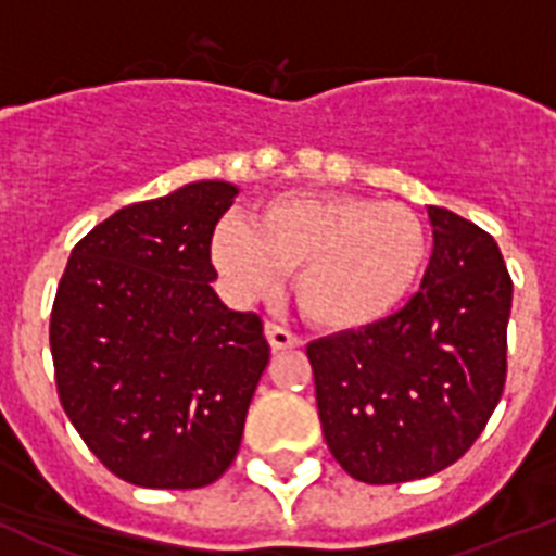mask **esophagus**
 Here are the masks:
<instances>
[{"label": "esophagus", "instance_id": "esophagus-1", "mask_svg": "<svg viewBox=\"0 0 556 556\" xmlns=\"http://www.w3.org/2000/svg\"><path fill=\"white\" fill-rule=\"evenodd\" d=\"M266 338L271 343L274 352H285V349H299L302 346V338H296L293 332H288L279 324H266Z\"/></svg>", "mask_w": 556, "mask_h": 556}]
</instances>
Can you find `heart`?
<instances>
[{
	"label": "heart",
	"mask_w": 556,
	"mask_h": 556,
	"mask_svg": "<svg viewBox=\"0 0 556 556\" xmlns=\"http://www.w3.org/2000/svg\"><path fill=\"white\" fill-rule=\"evenodd\" d=\"M213 260L235 296L271 293L293 271L309 321L334 332L374 327L396 313L429 260L421 216L399 202L354 193H285L247 218H227Z\"/></svg>",
	"instance_id": "obj_1"
}]
</instances>
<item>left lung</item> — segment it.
I'll return each instance as SVG.
<instances>
[{"instance_id":"obj_1","label":"left lung","mask_w":556,"mask_h":556,"mask_svg":"<svg viewBox=\"0 0 556 556\" xmlns=\"http://www.w3.org/2000/svg\"><path fill=\"white\" fill-rule=\"evenodd\" d=\"M427 210L434 249L421 290L374 327L307 346L324 440L357 482L448 468L504 393L513 279L498 243L452 210Z\"/></svg>"}]
</instances>
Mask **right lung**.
Returning <instances> with one entry per match:
<instances>
[{"mask_svg":"<svg viewBox=\"0 0 556 556\" xmlns=\"http://www.w3.org/2000/svg\"><path fill=\"white\" fill-rule=\"evenodd\" d=\"M238 197L222 179L127 204L72 249L49 324L58 396L118 479L188 490L241 448L268 340L218 299L210 243Z\"/></svg>","mask_w":556,"mask_h":556,"instance_id":"obj_1","label":"right lung"}]
</instances>
